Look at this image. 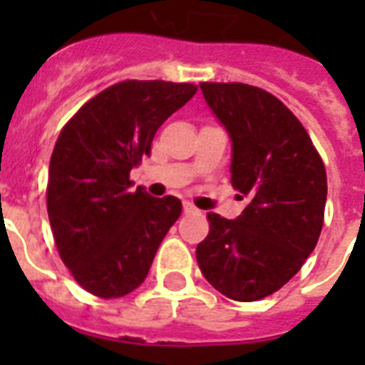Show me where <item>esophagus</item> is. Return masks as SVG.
Listing matches in <instances>:
<instances>
[{"label": "esophagus", "instance_id": "34e87169", "mask_svg": "<svg viewBox=\"0 0 365 365\" xmlns=\"http://www.w3.org/2000/svg\"><path fill=\"white\" fill-rule=\"evenodd\" d=\"M183 212H185V214H197L199 210H197L191 202H183Z\"/></svg>", "mask_w": 365, "mask_h": 365}]
</instances>
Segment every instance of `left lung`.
Returning <instances> with one entry per match:
<instances>
[{"mask_svg": "<svg viewBox=\"0 0 365 365\" xmlns=\"http://www.w3.org/2000/svg\"><path fill=\"white\" fill-rule=\"evenodd\" d=\"M200 91L231 138V183L248 205L237 220L208 212L210 233L197 261L229 299H263L317 246L326 168L299 119L271 93L244 83H200Z\"/></svg>", "mask_w": 365, "mask_h": 365, "instance_id": "1", "label": "left lung"}]
</instances>
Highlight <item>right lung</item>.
<instances>
[{"mask_svg":"<svg viewBox=\"0 0 365 365\" xmlns=\"http://www.w3.org/2000/svg\"><path fill=\"white\" fill-rule=\"evenodd\" d=\"M195 93L191 83L121 81L88 100L60 132L48 165V222L64 265L88 294L113 299L136 289L182 214L172 195L130 191V170Z\"/></svg>","mask_w":365,"mask_h":365,"instance_id":"right-lung-1","label":"right lung"}]
</instances>
